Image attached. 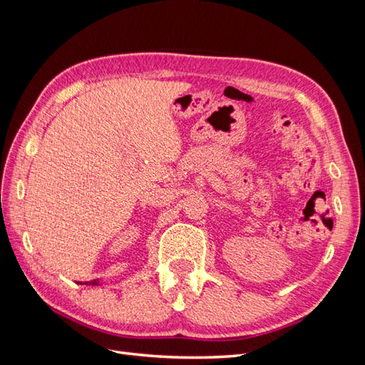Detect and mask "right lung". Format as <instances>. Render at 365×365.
<instances>
[{
    "label": "right lung",
    "instance_id": "add662e5",
    "mask_svg": "<svg viewBox=\"0 0 365 365\" xmlns=\"http://www.w3.org/2000/svg\"><path fill=\"white\" fill-rule=\"evenodd\" d=\"M85 284H88V283H85ZM91 284H97V283H96V282H91Z\"/></svg>",
    "mask_w": 365,
    "mask_h": 365
}]
</instances>
